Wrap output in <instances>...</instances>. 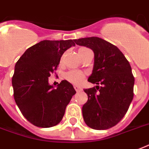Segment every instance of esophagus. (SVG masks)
Masks as SVG:
<instances>
[{
  "label": "esophagus",
  "instance_id": "1",
  "mask_svg": "<svg viewBox=\"0 0 149 149\" xmlns=\"http://www.w3.org/2000/svg\"><path fill=\"white\" fill-rule=\"evenodd\" d=\"M74 89L76 90V91H77V92H79V91H82V90H83L81 87H79V86H75Z\"/></svg>",
  "mask_w": 149,
  "mask_h": 149
}]
</instances>
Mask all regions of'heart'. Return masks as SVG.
Wrapping results in <instances>:
<instances>
[{"mask_svg": "<svg viewBox=\"0 0 149 149\" xmlns=\"http://www.w3.org/2000/svg\"><path fill=\"white\" fill-rule=\"evenodd\" d=\"M82 49H85V48H82ZM65 78L72 84H79L84 80V75L83 72L79 71H70L65 74Z\"/></svg>", "mask_w": 149, "mask_h": 149, "instance_id": "1", "label": "heart"}]
</instances>
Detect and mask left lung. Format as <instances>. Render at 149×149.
I'll return each instance as SVG.
<instances>
[{
    "mask_svg": "<svg viewBox=\"0 0 149 149\" xmlns=\"http://www.w3.org/2000/svg\"><path fill=\"white\" fill-rule=\"evenodd\" d=\"M74 41L94 52L93 72L88 81L97 86L84 90L88 96L82 108L84 121L93 129L111 128L124 118L133 100L132 67L117 46L102 38L89 37Z\"/></svg>",
    "mask_w": 149,
    "mask_h": 149,
    "instance_id": "8db88e82",
    "label": "left lung"
}]
</instances>
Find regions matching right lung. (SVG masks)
<instances>
[{
    "mask_svg": "<svg viewBox=\"0 0 149 149\" xmlns=\"http://www.w3.org/2000/svg\"><path fill=\"white\" fill-rule=\"evenodd\" d=\"M74 40H44L29 48L15 64L12 77L14 98L24 118L35 126L51 127L60 122L65 107L76 93L63 80L57 88L49 84L63 54Z\"/></svg>",
    "mask_w": 149,
    "mask_h": 149,
    "instance_id": "add662e5",
    "label": "right lung"
}]
</instances>
